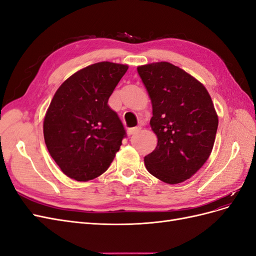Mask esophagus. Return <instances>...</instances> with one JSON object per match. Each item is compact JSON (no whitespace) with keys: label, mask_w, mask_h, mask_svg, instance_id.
Segmentation results:
<instances>
[{"label":"esophagus","mask_w":256,"mask_h":256,"mask_svg":"<svg viewBox=\"0 0 256 256\" xmlns=\"http://www.w3.org/2000/svg\"><path fill=\"white\" fill-rule=\"evenodd\" d=\"M140 129H141V127L129 128V129H128V134H129V136H131V134H136V132H138V131H140Z\"/></svg>","instance_id":"esophagus-1"}]
</instances>
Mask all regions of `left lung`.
Instances as JSON below:
<instances>
[{
    "mask_svg": "<svg viewBox=\"0 0 256 256\" xmlns=\"http://www.w3.org/2000/svg\"><path fill=\"white\" fill-rule=\"evenodd\" d=\"M152 104L150 127L156 148L144 158L152 176L180 184L194 175L210 156L218 115L204 85L168 62L138 67Z\"/></svg>",
    "mask_w": 256,
    "mask_h": 256,
    "instance_id": "8db88e82",
    "label": "left lung"
}]
</instances>
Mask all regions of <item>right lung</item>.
Listing matches in <instances>:
<instances>
[{"instance_id":"right-lung-1","label":"right lung","mask_w":256,"mask_h":256,"mask_svg":"<svg viewBox=\"0 0 256 256\" xmlns=\"http://www.w3.org/2000/svg\"><path fill=\"white\" fill-rule=\"evenodd\" d=\"M127 65L100 62L76 72L54 94L44 120V143L65 175L88 182L104 173L126 131L108 104Z\"/></svg>"}]
</instances>
